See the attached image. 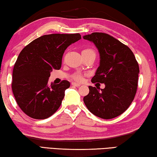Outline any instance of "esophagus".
Segmentation results:
<instances>
[{"mask_svg":"<svg viewBox=\"0 0 157 157\" xmlns=\"http://www.w3.org/2000/svg\"><path fill=\"white\" fill-rule=\"evenodd\" d=\"M71 84H72L73 86H76V87H79V86H81V84H79V83H74V82H72V83H71Z\"/></svg>","mask_w":157,"mask_h":157,"instance_id":"esophagus-1","label":"esophagus"}]
</instances>
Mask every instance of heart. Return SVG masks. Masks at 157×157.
I'll list each match as a JSON object with an SVG mask.
<instances>
[{
  "instance_id": "heart-1",
  "label": "heart",
  "mask_w": 157,
  "mask_h": 157,
  "mask_svg": "<svg viewBox=\"0 0 157 157\" xmlns=\"http://www.w3.org/2000/svg\"><path fill=\"white\" fill-rule=\"evenodd\" d=\"M83 51H86V52H90V51H93L92 49H90V48H87V49H84ZM74 79H75L76 81H81L82 80V76L81 75V74H75L74 76Z\"/></svg>"
}]
</instances>
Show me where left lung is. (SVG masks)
<instances>
[{"label":"left lung","mask_w":157,"mask_h":157,"mask_svg":"<svg viewBox=\"0 0 157 157\" xmlns=\"http://www.w3.org/2000/svg\"><path fill=\"white\" fill-rule=\"evenodd\" d=\"M83 37L93 43L99 53V66L91 81L105 84L101 90L89 86V93L83 97V101L97 117L106 120L116 117L129 108L134 99L138 64L127 46L106 33H92Z\"/></svg>","instance_id":"1"}]
</instances>
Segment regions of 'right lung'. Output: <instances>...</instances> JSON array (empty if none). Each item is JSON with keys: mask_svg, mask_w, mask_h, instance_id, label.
Masks as SVG:
<instances>
[{"mask_svg": "<svg viewBox=\"0 0 157 157\" xmlns=\"http://www.w3.org/2000/svg\"><path fill=\"white\" fill-rule=\"evenodd\" d=\"M81 39L76 34H51L33 40L21 51L12 72V88L17 104L28 116L48 118L56 112L70 86L67 81L48 85L53 69H60L63 53Z\"/></svg>", "mask_w": 157, "mask_h": 157, "instance_id": "right-lung-1", "label": "right lung"}]
</instances>
